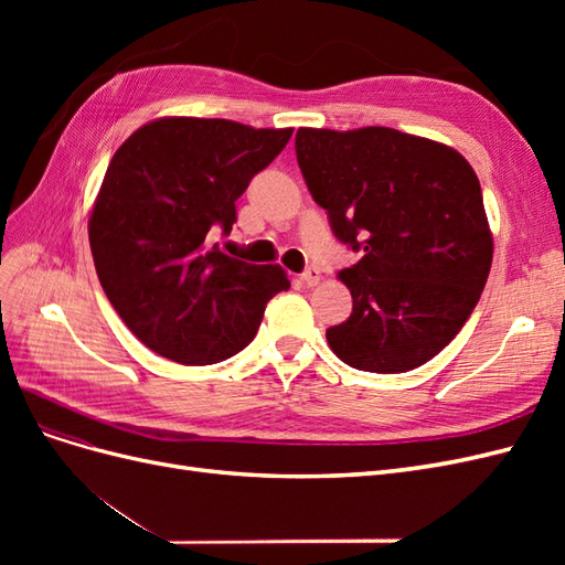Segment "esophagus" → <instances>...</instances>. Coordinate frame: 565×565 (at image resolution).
I'll return each mask as SVG.
<instances>
[{"label":"esophagus","instance_id":"obj_1","mask_svg":"<svg viewBox=\"0 0 565 565\" xmlns=\"http://www.w3.org/2000/svg\"><path fill=\"white\" fill-rule=\"evenodd\" d=\"M301 280H303V285H309V287H316V285L320 282V270H318L316 266H311V268H306V270L301 273Z\"/></svg>","mask_w":565,"mask_h":565}]
</instances>
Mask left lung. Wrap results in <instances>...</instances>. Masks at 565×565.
Returning <instances> with one entry per match:
<instances>
[{
  "label": "left lung",
  "instance_id": "1",
  "mask_svg": "<svg viewBox=\"0 0 565 565\" xmlns=\"http://www.w3.org/2000/svg\"><path fill=\"white\" fill-rule=\"evenodd\" d=\"M295 148L337 241L363 252L339 273L353 311L328 330L330 349L380 374L431 361L465 328L492 264L471 164L450 146L388 127H301Z\"/></svg>",
  "mask_w": 565,
  "mask_h": 565
}]
</instances>
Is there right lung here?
Wrapping results in <instances>:
<instances>
[{
  "instance_id": "right-lung-1",
  "label": "right lung",
  "mask_w": 565,
  "mask_h": 565,
  "mask_svg": "<svg viewBox=\"0 0 565 565\" xmlns=\"http://www.w3.org/2000/svg\"><path fill=\"white\" fill-rule=\"evenodd\" d=\"M292 129L231 119L160 117L117 148L89 218L100 287L136 339L181 365L243 351L266 303L289 280L280 266L224 254L235 200L287 146Z\"/></svg>"
}]
</instances>
